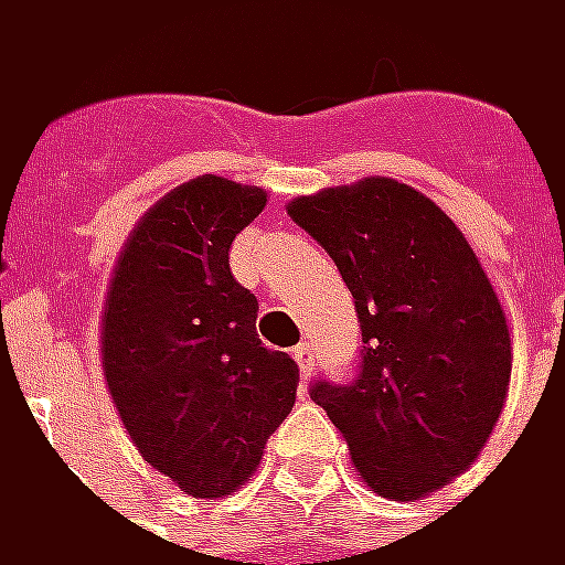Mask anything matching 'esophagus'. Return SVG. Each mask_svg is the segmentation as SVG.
Segmentation results:
<instances>
[{"instance_id": "esophagus-1", "label": "esophagus", "mask_w": 565, "mask_h": 565, "mask_svg": "<svg viewBox=\"0 0 565 565\" xmlns=\"http://www.w3.org/2000/svg\"><path fill=\"white\" fill-rule=\"evenodd\" d=\"M291 358L298 361V370H301V376L308 380L310 373H313V344L301 342L295 351H291Z\"/></svg>"}]
</instances>
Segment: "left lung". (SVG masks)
<instances>
[{"instance_id": "obj_1", "label": "left lung", "mask_w": 565, "mask_h": 565, "mask_svg": "<svg viewBox=\"0 0 565 565\" xmlns=\"http://www.w3.org/2000/svg\"><path fill=\"white\" fill-rule=\"evenodd\" d=\"M335 260L363 332L351 385L310 397L342 433L366 488L419 501L472 467L510 388L501 298L460 226L419 189L363 177L289 202Z\"/></svg>"}]
</instances>
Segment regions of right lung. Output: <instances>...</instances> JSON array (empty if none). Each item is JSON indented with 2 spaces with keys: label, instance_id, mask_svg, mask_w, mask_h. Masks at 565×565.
I'll list each match as a JSON object with an SVG mask.
<instances>
[{
  "label": "right lung",
  "instance_id": "obj_1",
  "mask_svg": "<svg viewBox=\"0 0 565 565\" xmlns=\"http://www.w3.org/2000/svg\"><path fill=\"white\" fill-rule=\"evenodd\" d=\"M267 204L260 185L204 173L130 230L102 310V373L139 457L192 498H226L291 414L298 363L257 339V298L230 245Z\"/></svg>",
  "mask_w": 565,
  "mask_h": 565
}]
</instances>
